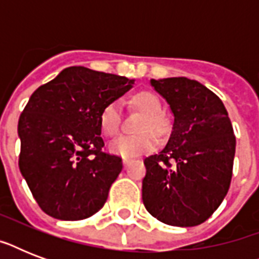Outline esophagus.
<instances>
[{
  "instance_id": "34e87169",
  "label": "esophagus",
  "mask_w": 259,
  "mask_h": 259,
  "mask_svg": "<svg viewBox=\"0 0 259 259\" xmlns=\"http://www.w3.org/2000/svg\"><path fill=\"white\" fill-rule=\"evenodd\" d=\"M122 162H123V166H125V168H127V166H129L132 162H133V158L123 157V158H122Z\"/></svg>"
}]
</instances>
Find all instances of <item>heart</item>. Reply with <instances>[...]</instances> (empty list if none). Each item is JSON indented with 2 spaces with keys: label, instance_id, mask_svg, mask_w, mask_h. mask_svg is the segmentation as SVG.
I'll return each mask as SVG.
<instances>
[{
  "label": "heart",
  "instance_id": "heart-1",
  "mask_svg": "<svg viewBox=\"0 0 259 259\" xmlns=\"http://www.w3.org/2000/svg\"><path fill=\"white\" fill-rule=\"evenodd\" d=\"M133 103L138 110L146 114V118L142 122L141 130L145 133L138 134V136H118L110 141L109 149L111 153L122 156V157H134L138 154L145 153L153 149L156 144V138L150 132L146 130H153V132H161L164 127V119L161 117V102L154 94L142 91L136 94L132 98ZM99 123L103 134L106 136H114L118 133L119 125H121V105L119 102L114 101L109 105L105 106L102 110Z\"/></svg>",
  "mask_w": 259,
  "mask_h": 259
}]
</instances>
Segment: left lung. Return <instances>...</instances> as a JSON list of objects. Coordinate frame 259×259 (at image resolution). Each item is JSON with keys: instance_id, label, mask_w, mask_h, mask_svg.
Listing matches in <instances>:
<instances>
[{"instance_id": "left-lung-1", "label": "left lung", "mask_w": 259, "mask_h": 259, "mask_svg": "<svg viewBox=\"0 0 259 259\" xmlns=\"http://www.w3.org/2000/svg\"><path fill=\"white\" fill-rule=\"evenodd\" d=\"M150 84L169 105L166 145L145 158L142 201L162 223L192 227L205 222L229 191L235 136L223 102L197 80L164 78Z\"/></svg>"}]
</instances>
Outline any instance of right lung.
Segmentation results:
<instances>
[{
    "instance_id": "1",
    "label": "right lung",
    "mask_w": 259,
    "mask_h": 259,
    "mask_svg": "<svg viewBox=\"0 0 259 259\" xmlns=\"http://www.w3.org/2000/svg\"><path fill=\"white\" fill-rule=\"evenodd\" d=\"M134 79L68 67L38 87L18 119V165L40 208L60 221H82L103 207L122 160L102 152V110Z\"/></svg>"
}]
</instances>
